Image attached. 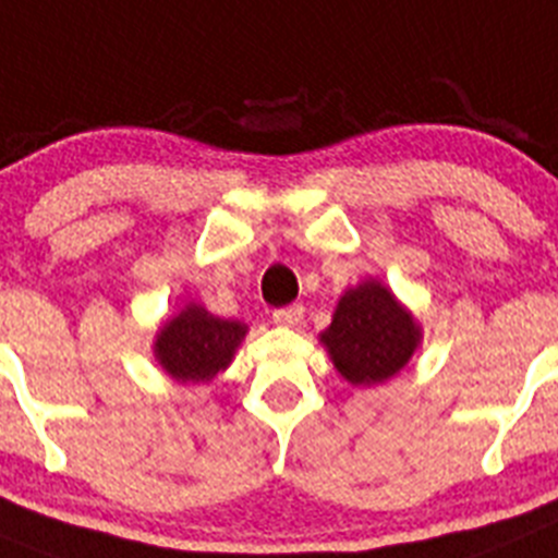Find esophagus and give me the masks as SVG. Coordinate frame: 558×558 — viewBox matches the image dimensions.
<instances>
[{"mask_svg": "<svg viewBox=\"0 0 558 558\" xmlns=\"http://www.w3.org/2000/svg\"><path fill=\"white\" fill-rule=\"evenodd\" d=\"M272 319L278 325H283V328H294V325H300V319H303V305L294 303L286 305V308H275Z\"/></svg>", "mask_w": 558, "mask_h": 558, "instance_id": "obj_1", "label": "esophagus"}]
</instances>
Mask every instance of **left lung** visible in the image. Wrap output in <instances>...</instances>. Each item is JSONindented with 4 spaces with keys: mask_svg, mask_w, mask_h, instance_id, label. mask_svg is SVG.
Segmentation results:
<instances>
[{
    "mask_svg": "<svg viewBox=\"0 0 558 558\" xmlns=\"http://www.w3.org/2000/svg\"><path fill=\"white\" fill-rule=\"evenodd\" d=\"M323 341L336 369L350 384L366 386L391 378L409 364L420 328L386 286L366 280L339 300Z\"/></svg>",
    "mask_w": 558,
    "mask_h": 558,
    "instance_id": "obj_1",
    "label": "left lung"
}]
</instances>
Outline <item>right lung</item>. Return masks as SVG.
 Instances as JSON below:
<instances>
[{
  "label": "right lung",
  "instance_id": "obj_1",
  "mask_svg": "<svg viewBox=\"0 0 558 558\" xmlns=\"http://www.w3.org/2000/svg\"><path fill=\"white\" fill-rule=\"evenodd\" d=\"M247 325L219 319L199 305H189L163 325L155 355L178 380H210L230 364Z\"/></svg>",
  "mask_w": 558,
  "mask_h": 558
}]
</instances>
